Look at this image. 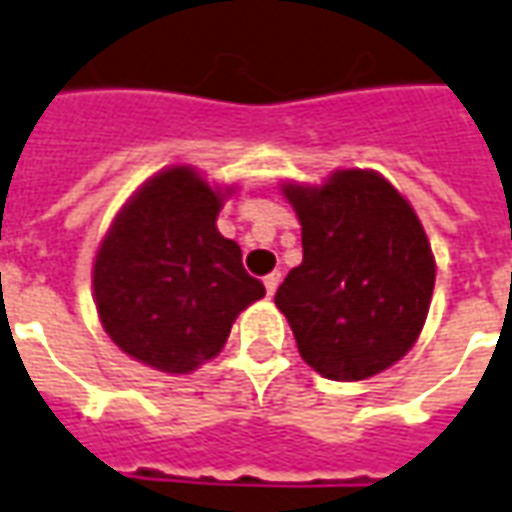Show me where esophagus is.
<instances>
[{
    "label": "esophagus",
    "instance_id": "obj_1",
    "mask_svg": "<svg viewBox=\"0 0 512 512\" xmlns=\"http://www.w3.org/2000/svg\"><path fill=\"white\" fill-rule=\"evenodd\" d=\"M279 282H282V274H279V271H271V274H268V277L263 279V285H266L268 296H274V293H277Z\"/></svg>",
    "mask_w": 512,
    "mask_h": 512
}]
</instances>
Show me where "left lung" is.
<instances>
[{
    "label": "left lung",
    "instance_id": "1",
    "mask_svg": "<svg viewBox=\"0 0 512 512\" xmlns=\"http://www.w3.org/2000/svg\"><path fill=\"white\" fill-rule=\"evenodd\" d=\"M301 222V266L279 285L301 359L332 381H365L400 362L428 318L436 260L414 208L373 169L321 186L285 183Z\"/></svg>",
    "mask_w": 512,
    "mask_h": 512
}]
</instances>
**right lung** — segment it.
I'll use <instances>...</instances> for the list:
<instances>
[{
  "mask_svg": "<svg viewBox=\"0 0 512 512\" xmlns=\"http://www.w3.org/2000/svg\"><path fill=\"white\" fill-rule=\"evenodd\" d=\"M233 189L186 164L161 169L120 208L98 246L93 296L123 354L161 373H191L219 354L235 318L263 299L241 246L216 230Z\"/></svg>",
  "mask_w": 512,
  "mask_h": 512,
  "instance_id": "obj_1",
  "label": "right lung"
}]
</instances>
